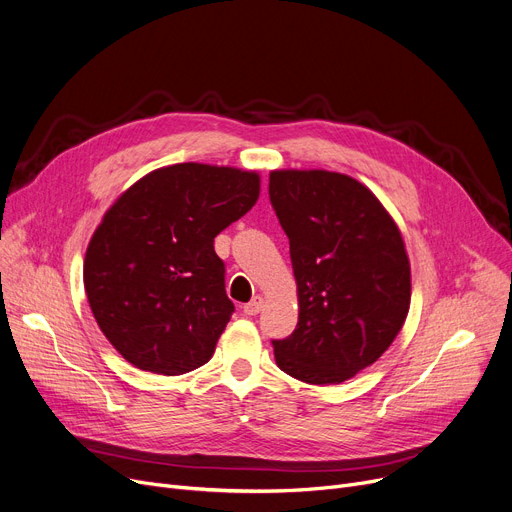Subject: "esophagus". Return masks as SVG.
<instances>
[{
	"mask_svg": "<svg viewBox=\"0 0 512 512\" xmlns=\"http://www.w3.org/2000/svg\"><path fill=\"white\" fill-rule=\"evenodd\" d=\"M242 309H245L247 315H257L263 309V297H259V294H257V297H253Z\"/></svg>",
	"mask_w": 512,
	"mask_h": 512,
	"instance_id": "obj_1",
	"label": "esophagus"
}]
</instances>
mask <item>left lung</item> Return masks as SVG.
I'll list each match as a JSON object with an SVG mask.
<instances>
[{
	"label": "left lung",
	"instance_id": "left-lung-1",
	"mask_svg": "<svg viewBox=\"0 0 512 512\" xmlns=\"http://www.w3.org/2000/svg\"><path fill=\"white\" fill-rule=\"evenodd\" d=\"M270 199L299 297L297 328L272 342L276 363L305 384H342L378 361L405 326V240L382 201L346 174L274 170Z\"/></svg>",
	"mask_w": 512,
	"mask_h": 512
}]
</instances>
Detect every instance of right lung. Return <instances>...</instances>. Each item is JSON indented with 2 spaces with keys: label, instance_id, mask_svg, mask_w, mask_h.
I'll return each instance as SVG.
<instances>
[{
  "label": "right lung",
  "instance_id": "1",
  "mask_svg": "<svg viewBox=\"0 0 512 512\" xmlns=\"http://www.w3.org/2000/svg\"><path fill=\"white\" fill-rule=\"evenodd\" d=\"M253 170L157 168L103 213L85 253V292L103 336L134 367L205 365L234 313L213 238L259 199Z\"/></svg>",
  "mask_w": 512,
  "mask_h": 512
}]
</instances>
